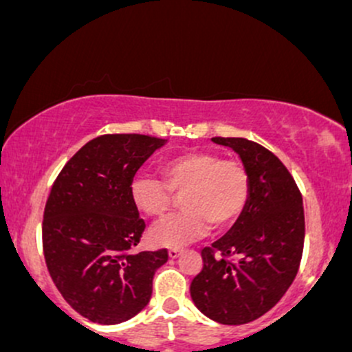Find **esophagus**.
I'll return each mask as SVG.
<instances>
[{"label":"esophagus","instance_id":"obj_1","mask_svg":"<svg viewBox=\"0 0 352 352\" xmlns=\"http://www.w3.org/2000/svg\"><path fill=\"white\" fill-rule=\"evenodd\" d=\"M169 258H177V256L181 255V250L179 248H169Z\"/></svg>","mask_w":352,"mask_h":352}]
</instances>
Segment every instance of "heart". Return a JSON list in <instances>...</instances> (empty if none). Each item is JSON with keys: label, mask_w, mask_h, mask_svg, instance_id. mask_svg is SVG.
<instances>
[{"label": "heart", "mask_w": 352, "mask_h": 352, "mask_svg": "<svg viewBox=\"0 0 352 352\" xmlns=\"http://www.w3.org/2000/svg\"><path fill=\"white\" fill-rule=\"evenodd\" d=\"M161 179L139 175L131 181L134 206L147 217H162L181 195L184 208L151 230L149 238L161 247L177 248L205 236L208 226L217 232L232 226L243 213L250 196V176L240 161L221 160L208 151H191L160 164Z\"/></svg>", "instance_id": "b5f03b06"}]
</instances>
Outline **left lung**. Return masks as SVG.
I'll use <instances>...</instances> for the list:
<instances>
[{
	"mask_svg": "<svg viewBox=\"0 0 352 352\" xmlns=\"http://www.w3.org/2000/svg\"><path fill=\"white\" fill-rule=\"evenodd\" d=\"M211 141L240 156L250 176V196L232 230L201 250L203 268L190 292L206 317L238 326L270 311L296 278L304 250V206L292 175L274 153L243 138Z\"/></svg>",
	"mask_w": 352,
	"mask_h": 352,
	"instance_id": "8db88e82",
	"label": "left lung"
}]
</instances>
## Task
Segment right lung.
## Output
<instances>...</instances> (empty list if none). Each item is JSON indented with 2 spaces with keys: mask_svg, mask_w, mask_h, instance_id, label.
I'll return each instance as SVG.
<instances>
[{
  "mask_svg": "<svg viewBox=\"0 0 352 352\" xmlns=\"http://www.w3.org/2000/svg\"><path fill=\"white\" fill-rule=\"evenodd\" d=\"M166 139L104 134L77 151L56 176L43 211L41 240L50 277L85 319L119 324L141 312L168 250L134 253L146 223L129 186Z\"/></svg>",
  "mask_w": 352,
  "mask_h": 352,
  "instance_id": "add662e5",
  "label": "right lung"
}]
</instances>
